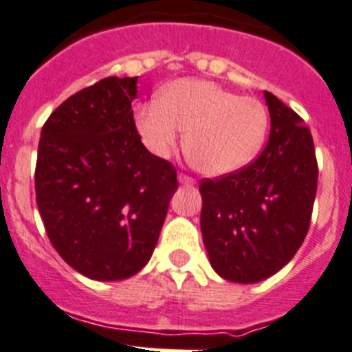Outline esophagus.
<instances>
[{"instance_id": "1", "label": "esophagus", "mask_w": 352, "mask_h": 352, "mask_svg": "<svg viewBox=\"0 0 352 352\" xmlns=\"http://www.w3.org/2000/svg\"><path fill=\"white\" fill-rule=\"evenodd\" d=\"M179 182L184 184V186H195L196 180L192 179V177H187V175H184V173H180V175H179Z\"/></svg>"}]
</instances>
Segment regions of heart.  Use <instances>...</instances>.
I'll use <instances>...</instances> for the list:
<instances>
[{"instance_id":"obj_1","label":"heart","mask_w":352,"mask_h":352,"mask_svg":"<svg viewBox=\"0 0 352 352\" xmlns=\"http://www.w3.org/2000/svg\"><path fill=\"white\" fill-rule=\"evenodd\" d=\"M142 146L165 160L179 144L198 172L208 177L234 173L250 165L269 131V111L255 97H239L212 81L184 78L161 90L157 100L133 111Z\"/></svg>"}]
</instances>
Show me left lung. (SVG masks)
I'll return each instance as SVG.
<instances>
[{"mask_svg":"<svg viewBox=\"0 0 352 352\" xmlns=\"http://www.w3.org/2000/svg\"><path fill=\"white\" fill-rule=\"evenodd\" d=\"M271 133L245 168L199 184L201 234L212 267L258 283L292 261L309 229L318 187L313 135L295 111L264 91Z\"/></svg>","mask_w":352,"mask_h":352,"instance_id":"1","label":"left lung"}]
</instances>
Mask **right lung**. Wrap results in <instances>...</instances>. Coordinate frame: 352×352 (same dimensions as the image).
Listing matches in <instances>:
<instances>
[{"label": "right lung", "mask_w": 352, "mask_h": 352, "mask_svg": "<svg viewBox=\"0 0 352 352\" xmlns=\"http://www.w3.org/2000/svg\"><path fill=\"white\" fill-rule=\"evenodd\" d=\"M135 97L137 78H106L62 102L41 130L39 215L58 255L90 280H126L149 262L179 187L172 163L137 135Z\"/></svg>", "instance_id": "obj_1"}]
</instances>
